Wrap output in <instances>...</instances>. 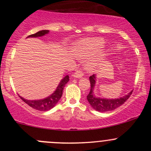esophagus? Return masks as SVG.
<instances>
[{"instance_id": "obj_1", "label": "esophagus", "mask_w": 151, "mask_h": 151, "mask_svg": "<svg viewBox=\"0 0 151 151\" xmlns=\"http://www.w3.org/2000/svg\"><path fill=\"white\" fill-rule=\"evenodd\" d=\"M83 75H84V74H83V72L81 70L76 71V72L72 74V77L74 78H81L82 77Z\"/></svg>"}]
</instances>
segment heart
<instances>
[{"mask_svg": "<svg viewBox=\"0 0 151 151\" xmlns=\"http://www.w3.org/2000/svg\"><path fill=\"white\" fill-rule=\"evenodd\" d=\"M104 40L101 37H89L79 40L73 46V53L79 59H87L94 55L88 62L87 67L90 70L94 71L103 61L105 53L99 51L104 46Z\"/></svg>", "mask_w": 151, "mask_h": 151, "instance_id": "heart-1", "label": "heart"}]
</instances>
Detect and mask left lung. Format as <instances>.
Listing matches in <instances>:
<instances>
[{
    "label": "left lung",
    "instance_id": "8db88e82",
    "mask_svg": "<svg viewBox=\"0 0 151 151\" xmlns=\"http://www.w3.org/2000/svg\"><path fill=\"white\" fill-rule=\"evenodd\" d=\"M90 84H91V89L89 94L87 95L88 101L93 109L99 112H106L109 111H113L118 107H119L130 97L132 93V91L129 93L118 99H106L98 97L94 94V87L96 82V77L95 74L89 77Z\"/></svg>",
    "mask_w": 151,
    "mask_h": 151
}]
</instances>
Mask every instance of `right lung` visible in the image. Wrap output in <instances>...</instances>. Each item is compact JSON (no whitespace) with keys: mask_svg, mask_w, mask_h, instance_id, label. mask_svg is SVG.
Wrapping results in <instances>:
<instances>
[{"mask_svg":"<svg viewBox=\"0 0 151 151\" xmlns=\"http://www.w3.org/2000/svg\"><path fill=\"white\" fill-rule=\"evenodd\" d=\"M50 31L47 30H40L39 32H36V33L27 36V37H42V36L45 35L49 33ZM70 80L69 75H66L62 80L60 81V84H58V87L56 90L50 95L47 97L42 99H38V100H28L22 98L20 95V98L25 103L27 104V105L30 106L32 109H36V110L40 111H49L51 109H52L55 105L58 104V102L60 101L62 96V91H63L64 87H65V84L68 82Z\"/></svg>","mask_w":151,"mask_h":151,"instance_id":"1","label":"right lung"}]
</instances>
